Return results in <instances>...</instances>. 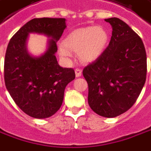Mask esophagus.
<instances>
[{
  "label": "esophagus",
  "instance_id": "34e87169",
  "mask_svg": "<svg viewBox=\"0 0 151 151\" xmlns=\"http://www.w3.org/2000/svg\"><path fill=\"white\" fill-rule=\"evenodd\" d=\"M75 75L77 78H79L82 75V70L79 68H76L75 69Z\"/></svg>",
  "mask_w": 151,
  "mask_h": 151
}]
</instances>
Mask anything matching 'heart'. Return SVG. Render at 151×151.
Segmentation results:
<instances>
[{
	"mask_svg": "<svg viewBox=\"0 0 151 151\" xmlns=\"http://www.w3.org/2000/svg\"><path fill=\"white\" fill-rule=\"evenodd\" d=\"M108 42V34L101 26H88L70 32L58 46V54L67 60L71 51L78 52V57L85 63L94 62L105 50Z\"/></svg>",
	"mask_w": 151,
	"mask_h": 151,
	"instance_id": "obj_1",
	"label": "heart"
}]
</instances>
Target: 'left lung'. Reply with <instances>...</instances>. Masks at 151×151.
<instances>
[{
	"label": "left lung",
	"instance_id": "obj_1",
	"mask_svg": "<svg viewBox=\"0 0 151 151\" xmlns=\"http://www.w3.org/2000/svg\"><path fill=\"white\" fill-rule=\"evenodd\" d=\"M111 25L109 45L84 68L88 104L97 114L116 117L136 102L146 79V53L140 36L122 19H105Z\"/></svg>",
	"mask_w": 151,
	"mask_h": 151
}]
</instances>
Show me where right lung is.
Instances as JSON below:
<instances>
[{"label":"right lung","instance_id":"obj_1","mask_svg":"<svg viewBox=\"0 0 151 151\" xmlns=\"http://www.w3.org/2000/svg\"><path fill=\"white\" fill-rule=\"evenodd\" d=\"M66 27L63 18H35L19 29L7 46L6 87L15 104L34 118H48L55 114L62 105L65 88L75 78L74 70L60 67L55 56L56 44ZM29 33L50 38L46 50L39 56L28 53Z\"/></svg>","mask_w":151,"mask_h":151}]
</instances>
